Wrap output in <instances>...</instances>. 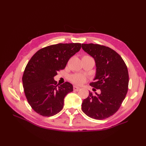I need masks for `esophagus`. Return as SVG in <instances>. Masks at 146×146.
Masks as SVG:
<instances>
[{"label":"esophagus","mask_w":146,"mask_h":146,"mask_svg":"<svg viewBox=\"0 0 146 146\" xmlns=\"http://www.w3.org/2000/svg\"><path fill=\"white\" fill-rule=\"evenodd\" d=\"M73 90L75 91H79L80 90V88L78 87V86H73Z\"/></svg>","instance_id":"obj_1"}]
</instances>
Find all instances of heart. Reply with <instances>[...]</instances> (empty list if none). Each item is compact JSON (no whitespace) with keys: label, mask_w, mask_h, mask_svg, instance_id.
<instances>
[{"label":"heart","mask_w":146,"mask_h":146,"mask_svg":"<svg viewBox=\"0 0 146 146\" xmlns=\"http://www.w3.org/2000/svg\"><path fill=\"white\" fill-rule=\"evenodd\" d=\"M71 80L74 83L78 85H81L85 81V78L84 76L82 75H75L71 77Z\"/></svg>","instance_id":"heart-1"}]
</instances>
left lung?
<instances>
[{"label":"left lung","instance_id":"obj_1","mask_svg":"<svg viewBox=\"0 0 146 146\" xmlns=\"http://www.w3.org/2000/svg\"><path fill=\"white\" fill-rule=\"evenodd\" d=\"M82 48L95 62V82L90 85L100 90V94L95 92V95L89 92L88 97L83 100L82 109L92 119H107L119 110L127 93V68L122 57L110 48L93 43L82 44Z\"/></svg>","mask_w":146,"mask_h":146}]
</instances>
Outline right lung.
I'll list each match as a JSON object with an SVG mask.
<instances>
[{"label":"right lung","mask_w":146,"mask_h":146,"mask_svg":"<svg viewBox=\"0 0 146 146\" xmlns=\"http://www.w3.org/2000/svg\"><path fill=\"white\" fill-rule=\"evenodd\" d=\"M80 49V43H60L39 49L31 58L23 83L27 102L36 112L51 117L63 109L65 96L73 92V87L69 82L58 86L54 77Z\"/></svg>","instance_id":"1"}]
</instances>
